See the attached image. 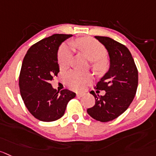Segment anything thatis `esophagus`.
<instances>
[{
  "label": "esophagus",
  "instance_id": "esophagus-1",
  "mask_svg": "<svg viewBox=\"0 0 156 156\" xmlns=\"http://www.w3.org/2000/svg\"><path fill=\"white\" fill-rule=\"evenodd\" d=\"M83 96H84V94L83 93H76L77 97H83Z\"/></svg>",
  "mask_w": 156,
  "mask_h": 156
}]
</instances>
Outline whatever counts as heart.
Returning a JSON list of instances; mask_svg holds the SVG:
<instances>
[{
	"instance_id": "b5f03b06",
	"label": "heart",
	"mask_w": 156,
	"mask_h": 156,
	"mask_svg": "<svg viewBox=\"0 0 156 156\" xmlns=\"http://www.w3.org/2000/svg\"><path fill=\"white\" fill-rule=\"evenodd\" d=\"M74 45L79 47L87 58L92 60L91 67L97 73H103L107 68L106 57L107 51L104 46L92 37H84L78 40ZM72 57V50L69 46L60 47L57 54V61L61 69H66L69 66ZM92 76L90 73H83L76 70H71L64 76V81L71 89L81 90L86 85L91 82Z\"/></svg>"
}]
</instances>
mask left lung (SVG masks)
Returning a JSON list of instances; mask_svg holds the SVG:
<instances>
[{
	"label": "left lung",
	"instance_id": "left-lung-1",
	"mask_svg": "<svg viewBox=\"0 0 156 156\" xmlns=\"http://www.w3.org/2000/svg\"><path fill=\"white\" fill-rule=\"evenodd\" d=\"M95 37L109 52L110 68L94 87L99 93L105 90L106 94L98 96L94 91L90 92L96 102L87 112L94 119L106 122L122 115L132 103L138 87V69L125 45L107 37Z\"/></svg>",
	"mask_w": 156,
	"mask_h": 156
}]
</instances>
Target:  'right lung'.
I'll return each instance as SVG.
<instances>
[{
  "instance_id": "add662e5",
  "label": "right lung",
  "mask_w": 156,
  "mask_h": 156,
  "mask_svg": "<svg viewBox=\"0 0 156 156\" xmlns=\"http://www.w3.org/2000/svg\"><path fill=\"white\" fill-rule=\"evenodd\" d=\"M72 34H53L30 47L22 63L19 87L28 111L37 119L53 122L65 113L67 103L76 96L69 90L57 92L50 81L58 75L57 50Z\"/></svg>"
}]
</instances>
